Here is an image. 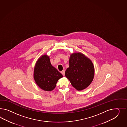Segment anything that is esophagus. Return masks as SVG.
Segmentation results:
<instances>
[{
    "mask_svg": "<svg viewBox=\"0 0 127 127\" xmlns=\"http://www.w3.org/2000/svg\"><path fill=\"white\" fill-rule=\"evenodd\" d=\"M65 70H63L62 71V72H61V73H62V74L63 75V76L65 75Z\"/></svg>",
    "mask_w": 127,
    "mask_h": 127,
    "instance_id": "34e87169",
    "label": "esophagus"
}]
</instances>
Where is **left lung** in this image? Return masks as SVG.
<instances>
[{
	"mask_svg": "<svg viewBox=\"0 0 127 127\" xmlns=\"http://www.w3.org/2000/svg\"><path fill=\"white\" fill-rule=\"evenodd\" d=\"M95 69L93 62L80 52L70 55L69 66L65 72V77L72 86L78 91L85 89L92 82Z\"/></svg>",
	"mask_w": 127,
	"mask_h": 127,
	"instance_id": "obj_1",
	"label": "left lung"
}]
</instances>
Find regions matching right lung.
I'll list each match as a JSON object with an SVG mask.
<instances>
[{
    "label": "right lung",
    "instance_id": "1",
    "mask_svg": "<svg viewBox=\"0 0 127 127\" xmlns=\"http://www.w3.org/2000/svg\"><path fill=\"white\" fill-rule=\"evenodd\" d=\"M34 79L35 83L45 91H52L56 83L63 77L62 73L52 65L49 56L44 55L36 62L34 70Z\"/></svg>",
    "mask_w": 127,
    "mask_h": 127
}]
</instances>
